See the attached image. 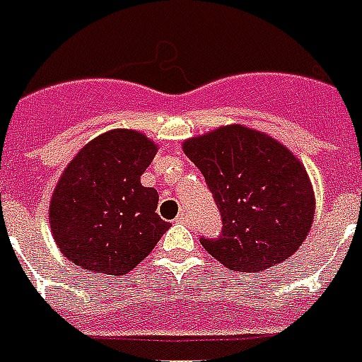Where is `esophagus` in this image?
Listing matches in <instances>:
<instances>
[{
	"label": "esophagus",
	"instance_id": "esophagus-1",
	"mask_svg": "<svg viewBox=\"0 0 362 362\" xmlns=\"http://www.w3.org/2000/svg\"><path fill=\"white\" fill-rule=\"evenodd\" d=\"M176 222L178 224H187L189 222V214H187V211H182L178 216H176Z\"/></svg>",
	"mask_w": 362,
	"mask_h": 362
}]
</instances>
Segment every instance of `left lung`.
Masks as SVG:
<instances>
[{
  "instance_id": "1",
  "label": "left lung",
  "mask_w": 362,
  "mask_h": 362,
  "mask_svg": "<svg viewBox=\"0 0 362 362\" xmlns=\"http://www.w3.org/2000/svg\"><path fill=\"white\" fill-rule=\"evenodd\" d=\"M222 216V233L201 237L220 264L262 272L285 262L310 233L315 195L291 150L248 127L228 125L184 142Z\"/></svg>"
}]
</instances>
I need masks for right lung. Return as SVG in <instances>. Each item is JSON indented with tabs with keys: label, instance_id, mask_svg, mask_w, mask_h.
Returning a JSON list of instances; mask_svg holds the SVG:
<instances>
[{
	"label": "right lung",
	"instance_id": "right-lung-1",
	"mask_svg": "<svg viewBox=\"0 0 362 362\" xmlns=\"http://www.w3.org/2000/svg\"><path fill=\"white\" fill-rule=\"evenodd\" d=\"M157 146L142 132L107 131L83 146L54 187L49 209L60 252L76 266L125 275L169 230L159 195L140 184Z\"/></svg>",
	"mask_w": 362,
	"mask_h": 362
}]
</instances>
